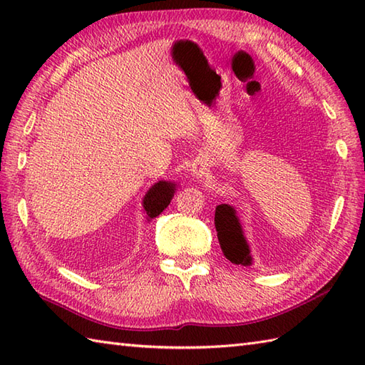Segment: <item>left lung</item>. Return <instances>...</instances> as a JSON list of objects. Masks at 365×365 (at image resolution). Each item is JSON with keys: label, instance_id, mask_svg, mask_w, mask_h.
Wrapping results in <instances>:
<instances>
[{"label": "left lung", "instance_id": "obj_1", "mask_svg": "<svg viewBox=\"0 0 365 365\" xmlns=\"http://www.w3.org/2000/svg\"><path fill=\"white\" fill-rule=\"evenodd\" d=\"M215 227L226 259L235 265H251L250 246L246 243L234 208L227 204L216 207Z\"/></svg>", "mask_w": 365, "mask_h": 365}]
</instances>
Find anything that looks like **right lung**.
Instances as JSON below:
<instances>
[{
  "label": "right lung",
  "instance_id": "add662e5",
  "mask_svg": "<svg viewBox=\"0 0 365 365\" xmlns=\"http://www.w3.org/2000/svg\"><path fill=\"white\" fill-rule=\"evenodd\" d=\"M174 192V183L165 180L155 183L153 187L147 191V195L144 197V210L147 212V216H149V218L158 216L170 204V199H173Z\"/></svg>",
  "mask_w": 365,
  "mask_h": 365
}]
</instances>
